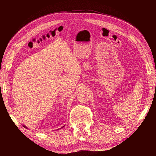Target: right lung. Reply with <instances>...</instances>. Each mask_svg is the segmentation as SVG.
Returning <instances> with one entry per match:
<instances>
[{"label": "right lung", "mask_w": 156, "mask_h": 156, "mask_svg": "<svg viewBox=\"0 0 156 156\" xmlns=\"http://www.w3.org/2000/svg\"><path fill=\"white\" fill-rule=\"evenodd\" d=\"M23 126H24V127H25V128H27V129H28V128H27V127H26V126H25V125H23Z\"/></svg>", "instance_id": "1"}]
</instances>
